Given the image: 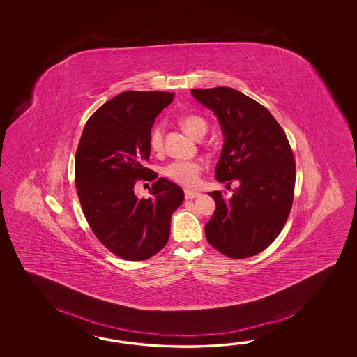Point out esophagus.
Wrapping results in <instances>:
<instances>
[{"mask_svg":"<svg viewBox=\"0 0 357 357\" xmlns=\"http://www.w3.org/2000/svg\"><path fill=\"white\" fill-rule=\"evenodd\" d=\"M200 197V194L197 191H191V190H185V197L189 199H195V197Z\"/></svg>","mask_w":357,"mask_h":357,"instance_id":"1","label":"esophagus"}]
</instances>
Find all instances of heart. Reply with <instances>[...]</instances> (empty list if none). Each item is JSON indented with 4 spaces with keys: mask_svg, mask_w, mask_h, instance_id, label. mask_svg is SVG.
<instances>
[{
    "mask_svg": "<svg viewBox=\"0 0 357 357\" xmlns=\"http://www.w3.org/2000/svg\"><path fill=\"white\" fill-rule=\"evenodd\" d=\"M182 128L191 137H202L206 132L208 123L197 114H188L181 119ZM149 146L154 152H160L163 148V126L157 123L149 134ZM203 165L199 160H177L171 162L163 169V175L171 181L185 188H195L200 181Z\"/></svg>",
    "mask_w": 357,
    "mask_h": 357,
    "instance_id": "obj_1",
    "label": "heart"
}]
</instances>
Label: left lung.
<instances>
[{
  "mask_svg": "<svg viewBox=\"0 0 357 357\" xmlns=\"http://www.w3.org/2000/svg\"><path fill=\"white\" fill-rule=\"evenodd\" d=\"M191 94L215 114L225 135L215 178L240 182L231 197L209 192L215 212L206 240L229 258L254 257L281 234L292 208L296 165L289 139L266 107L241 91L218 86Z\"/></svg>",
  "mask_w": 357,
  "mask_h": 357,
  "instance_id": "obj_1",
  "label": "left lung"
}]
</instances>
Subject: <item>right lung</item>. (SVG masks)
<instances>
[{
  "label": "right lung",
  "mask_w": 357,
  "mask_h": 357,
  "mask_svg": "<svg viewBox=\"0 0 357 357\" xmlns=\"http://www.w3.org/2000/svg\"><path fill=\"white\" fill-rule=\"evenodd\" d=\"M174 97L123 91L91 114L76 149V192L84 215L99 241L130 261L152 258L166 246L172 213L185 197L178 185L144 167L153 123ZM139 179L153 181L152 197L135 195Z\"/></svg>",
  "instance_id": "add662e5"
}]
</instances>
